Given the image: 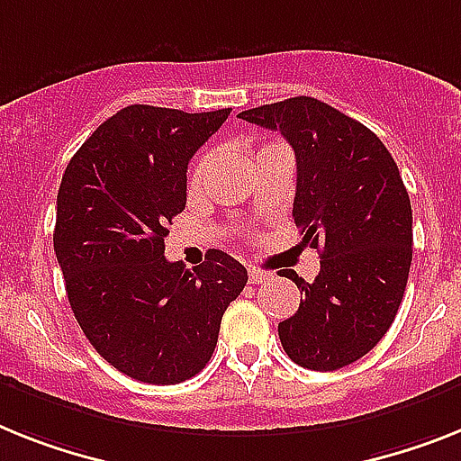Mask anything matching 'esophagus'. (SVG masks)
Wrapping results in <instances>:
<instances>
[{"instance_id":"esophagus-1","label":"esophagus","mask_w":461,"mask_h":461,"mask_svg":"<svg viewBox=\"0 0 461 461\" xmlns=\"http://www.w3.org/2000/svg\"><path fill=\"white\" fill-rule=\"evenodd\" d=\"M267 278H269V274L262 272V269H255V267L249 272L250 284H262V281H267Z\"/></svg>"}]
</instances>
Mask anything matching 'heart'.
Masks as SVG:
<instances>
[{"mask_svg":"<svg viewBox=\"0 0 461 461\" xmlns=\"http://www.w3.org/2000/svg\"><path fill=\"white\" fill-rule=\"evenodd\" d=\"M274 147H281V145H278V142H265V145H260L258 149H255V158L260 157V154L269 152V149H274ZM208 166H211V154H201V157L196 158V164L192 166V173H189V187L192 189L201 187L203 177H206Z\"/></svg>","mask_w":461,"mask_h":461,"instance_id":"obj_1","label":"heart"}]
</instances>
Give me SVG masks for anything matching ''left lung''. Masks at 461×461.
Masks as SVG:
<instances>
[{
    "instance_id": "8db88e82",
    "label": "left lung",
    "mask_w": 461,
    "mask_h": 461,
    "mask_svg": "<svg viewBox=\"0 0 461 461\" xmlns=\"http://www.w3.org/2000/svg\"><path fill=\"white\" fill-rule=\"evenodd\" d=\"M281 131L297 161L293 218L321 250L314 284L297 274L295 316L278 323L285 354L303 368L358 361L396 319L412 262V208L398 166L361 122L309 95L239 114Z\"/></svg>"
}]
</instances>
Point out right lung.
Here are the masks:
<instances>
[{
	"label": "right lung",
	"instance_id": "1",
	"mask_svg": "<svg viewBox=\"0 0 461 461\" xmlns=\"http://www.w3.org/2000/svg\"><path fill=\"white\" fill-rule=\"evenodd\" d=\"M230 107L129 105L93 131L58 189L53 250L93 349L147 384L206 368L220 321L249 272L222 250L187 272L164 258L166 224L187 203V164Z\"/></svg>",
	"mask_w": 461,
	"mask_h": 461
}]
</instances>
